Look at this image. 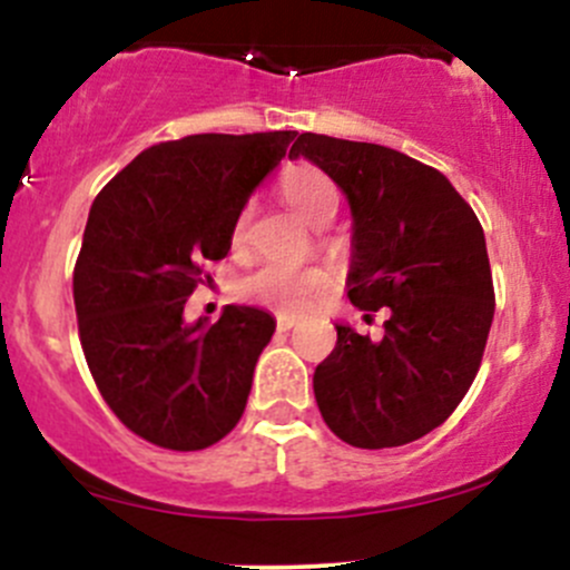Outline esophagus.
<instances>
[{"label":"esophagus","instance_id":"34e87169","mask_svg":"<svg viewBox=\"0 0 570 570\" xmlns=\"http://www.w3.org/2000/svg\"><path fill=\"white\" fill-rule=\"evenodd\" d=\"M295 325H297L295 316H278V331H281V333L292 331V327H295Z\"/></svg>","mask_w":570,"mask_h":570}]
</instances>
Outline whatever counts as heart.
<instances>
[{
    "instance_id": "heart-1",
    "label": "heart",
    "mask_w": 570,
    "mask_h": 570,
    "mask_svg": "<svg viewBox=\"0 0 570 570\" xmlns=\"http://www.w3.org/2000/svg\"><path fill=\"white\" fill-rule=\"evenodd\" d=\"M281 194L311 226L333 220L335 209H338V188L325 171L314 169V166H295L286 171L281 177ZM245 224H248V209L237 218L235 237H243ZM325 284L327 273L320 267L265 262L239 281V295L250 303L265 305V308L281 311V314H297L316 301Z\"/></svg>"
}]
</instances>
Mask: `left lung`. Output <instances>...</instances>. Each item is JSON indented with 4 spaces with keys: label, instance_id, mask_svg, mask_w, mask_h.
Here are the masks:
<instances>
[{
    "label": "left lung",
    "instance_id": "8db88e82",
    "mask_svg": "<svg viewBox=\"0 0 570 570\" xmlns=\"http://www.w3.org/2000/svg\"><path fill=\"white\" fill-rule=\"evenodd\" d=\"M289 158L320 166L350 202L352 305L391 311L380 341L335 325L314 371L322 417L365 451L421 440L470 391L494 320L481 224L451 179L399 149L301 134Z\"/></svg>",
    "mask_w": 570,
    "mask_h": 570
}]
</instances>
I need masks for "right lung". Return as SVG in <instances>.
<instances>
[{
	"mask_svg": "<svg viewBox=\"0 0 570 570\" xmlns=\"http://www.w3.org/2000/svg\"><path fill=\"white\" fill-rule=\"evenodd\" d=\"M297 130L199 134L144 149L98 194L73 273L89 371L114 415L169 451L224 440L275 333L256 305L185 322L202 262L224 259L250 194Z\"/></svg>",
	"mask_w": 570,
	"mask_h": 570,
	"instance_id": "obj_1",
	"label": "right lung"
}]
</instances>
